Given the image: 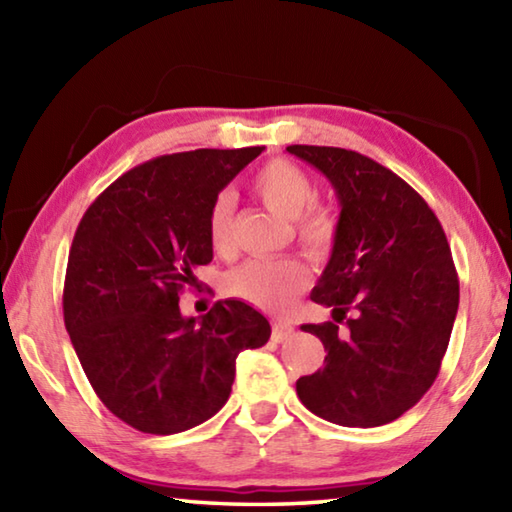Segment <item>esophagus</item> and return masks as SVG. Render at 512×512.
<instances>
[{"label": "esophagus", "mask_w": 512, "mask_h": 512, "mask_svg": "<svg viewBox=\"0 0 512 512\" xmlns=\"http://www.w3.org/2000/svg\"><path fill=\"white\" fill-rule=\"evenodd\" d=\"M293 332H296V327H293L289 320H275L273 323V341L275 343L287 341Z\"/></svg>", "instance_id": "obj_1"}]
</instances>
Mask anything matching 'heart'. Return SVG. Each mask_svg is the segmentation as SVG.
<instances>
[{
  "instance_id": "b5f03b06",
  "label": "heart",
  "mask_w": 512,
  "mask_h": 512,
  "mask_svg": "<svg viewBox=\"0 0 512 512\" xmlns=\"http://www.w3.org/2000/svg\"><path fill=\"white\" fill-rule=\"evenodd\" d=\"M250 185L264 205L293 219V232L307 253L325 255L332 248L336 221L323 207H309L316 198V185L300 167L287 160H273L255 173ZM207 239L219 255L228 253L232 246V203L228 196L216 198L207 212ZM307 282V268L296 257L248 259L225 275V291L255 307L280 311L307 287Z\"/></svg>"
}]
</instances>
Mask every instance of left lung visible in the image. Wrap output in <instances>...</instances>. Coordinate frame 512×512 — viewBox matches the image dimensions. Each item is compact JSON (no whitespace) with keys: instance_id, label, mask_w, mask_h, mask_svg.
I'll list each match as a JSON object with an SVG mask.
<instances>
[{"instance_id":"left-lung-1","label":"left lung","mask_w":512,"mask_h":512,"mask_svg":"<svg viewBox=\"0 0 512 512\" xmlns=\"http://www.w3.org/2000/svg\"><path fill=\"white\" fill-rule=\"evenodd\" d=\"M287 151L323 173L341 205L332 255L311 291L334 320L300 327L323 341L325 366L296 381L298 397L327 422L381 427L438 377L458 311L452 250L431 207L391 169L334 146Z\"/></svg>"}]
</instances>
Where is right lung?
<instances>
[{
	"label": "right lung",
	"instance_id": "obj_1",
	"mask_svg": "<svg viewBox=\"0 0 512 512\" xmlns=\"http://www.w3.org/2000/svg\"><path fill=\"white\" fill-rule=\"evenodd\" d=\"M264 146L162 155L117 178L76 228L63 314L94 393L133 429L169 436L228 402L241 350L271 325L246 302L180 314V291L212 262L207 212Z\"/></svg>",
	"mask_w": 512,
	"mask_h": 512
}]
</instances>
